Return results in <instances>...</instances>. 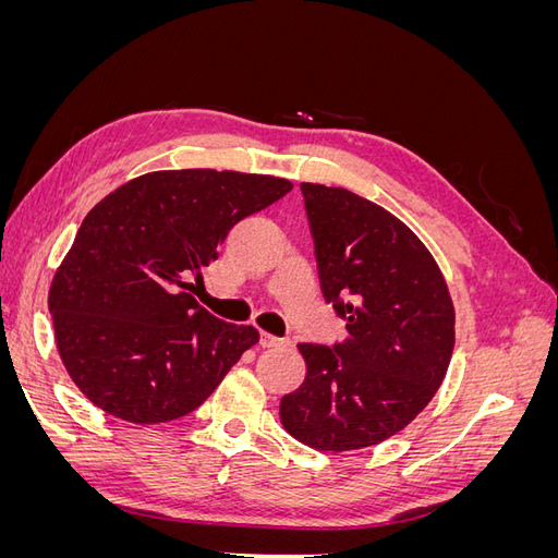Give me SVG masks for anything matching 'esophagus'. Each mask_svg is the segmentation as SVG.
I'll use <instances>...</instances> for the list:
<instances>
[{
    "label": "esophagus",
    "mask_w": 558,
    "mask_h": 558,
    "mask_svg": "<svg viewBox=\"0 0 558 558\" xmlns=\"http://www.w3.org/2000/svg\"><path fill=\"white\" fill-rule=\"evenodd\" d=\"M279 344H283L281 337H275V335H269V332L260 330V347L269 349V347H279Z\"/></svg>",
    "instance_id": "34e87169"
}]
</instances>
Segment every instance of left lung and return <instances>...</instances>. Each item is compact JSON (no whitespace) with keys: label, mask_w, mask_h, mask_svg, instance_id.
<instances>
[{"label":"left lung","mask_w":558,"mask_h":558,"mask_svg":"<svg viewBox=\"0 0 558 558\" xmlns=\"http://www.w3.org/2000/svg\"><path fill=\"white\" fill-rule=\"evenodd\" d=\"M320 291L344 344H298L305 381L279 402L283 430L316 451L379 445L424 412L453 351V302L433 253L398 216L347 189L300 183Z\"/></svg>","instance_id":"left-lung-1"}]
</instances>
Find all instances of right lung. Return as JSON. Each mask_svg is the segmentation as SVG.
Returning <instances> with one entry per match:
<instances>
[{"label":"right lung","instance_id":"right-lung-1","mask_svg":"<svg viewBox=\"0 0 558 558\" xmlns=\"http://www.w3.org/2000/svg\"><path fill=\"white\" fill-rule=\"evenodd\" d=\"M293 189L289 179L160 170L86 214L48 289L60 361L95 408L132 424L193 412L258 342L185 293L230 228Z\"/></svg>","mask_w":558,"mask_h":558}]
</instances>
